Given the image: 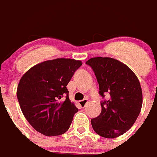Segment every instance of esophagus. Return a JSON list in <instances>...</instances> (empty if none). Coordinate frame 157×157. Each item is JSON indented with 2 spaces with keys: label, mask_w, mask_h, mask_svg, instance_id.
<instances>
[{
  "label": "esophagus",
  "mask_w": 157,
  "mask_h": 157,
  "mask_svg": "<svg viewBox=\"0 0 157 157\" xmlns=\"http://www.w3.org/2000/svg\"><path fill=\"white\" fill-rule=\"evenodd\" d=\"M88 102H89L88 99H84V100H82V101H78V105H79L82 108H84V107L86 105V104L88 103Z\"/></svg>",
  "instance_id": "34e87169"
}]
</instances>
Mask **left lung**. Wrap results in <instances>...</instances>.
<instances>
[{"mask_svg":"<svg viewBox=\"0 0 157 157\" xmlns=\"http://www.w3.org/2000/svg\"><path fill=\"white\" fill-rule=\"evenodd\" d=\"M92 67L99 84V94L109 99L101 101V112L91 120L94 130L101 137L115 138L135 123L142 106L140 82L132 70L117 59L94 57L86 62Z\"/></svg>","mask_w":157,"mask_h":157,"instance_id":"left-lung-1","label":"left lung"}]
</instances>
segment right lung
<instances>
[{"mask_svg": "<svg viewBox=\"0 0 157 157\" xmlns=\"http://www.w3.org/2000/svg\"><path fill=\"white\" fill-rule=\"evenodd\" d=\"M82 64L80 60L57 58L34 65L22 76L16 92L19 106L37 132L57 136L69 129L78 109L69 100L66 86Z\"/></svg>", "mask_w": 157, "mask_h": 157, "instance_id": "add662e5", "label": "right lung"}]
</instances>
